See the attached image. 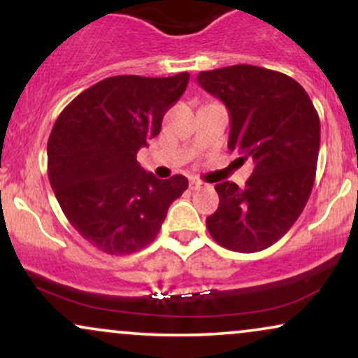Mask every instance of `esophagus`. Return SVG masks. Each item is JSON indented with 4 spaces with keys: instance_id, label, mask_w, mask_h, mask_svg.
<instances>
[{
    "instance_id": "34e87169",
    "label": "esophagus",
    "mask_w": 358,
    "mask_h": 358,
    "mask_svg": "<svg viewBox=\"0 0 358 358\" xmlns=\"http://www.w3.org/2000/svg\"><path fill=\"white\" fill-rule=\"evenodd\" d=\"M203 187H205V183L200 182V180H195V178L190 180V190H200V188H203Z\"/></svg>"
}]
</instances>
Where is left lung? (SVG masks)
<instances>
[{
  "mask_svg": "<svg viewBox=\"0 0 358 358\" xmlns=\"http://www.w3.org/2000/svg\"><path fill=\"white\" fill-rule=\"evenodd\" d=\"M196 82L231 114L229 150L254 171L239 188L215 185L219 208L207 217L212 239L236 252H257L293 227L310 199L320 151V117L306 90L285 73L231 65Z\"/></svg>",
  "mask_w": 358,
  "mask_h": 358,
  "instance_id": "1",
  "label": "left lung"
}]
</instances>
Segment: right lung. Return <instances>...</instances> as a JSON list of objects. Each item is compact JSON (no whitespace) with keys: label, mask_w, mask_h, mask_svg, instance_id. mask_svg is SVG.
Listing matches in <instances>:
<instances>
[{"label":"right lung","mask_w":358,"mask_h":358,"mask_svg":"<svg viewBox=\"0 0 358 358\" xmlns=\"http://www.w3.org/2000/svg\"><path fill=\"white\" fill-rule=\"evenodd\" d=\"M190 73L116 76L97 82L57 117L48 138V180L72 227L94 248L126 256L155 241L168 208L187 190L136 162L183 96Z\"/></svg>","instance_id":"obj_1"}]
</instances>
